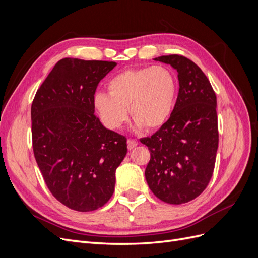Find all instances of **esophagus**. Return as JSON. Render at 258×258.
<instances>
[{
	"instance_id": "1",
	"label": "esophagus",
	"mask_w": 258,
	"mask_h": 258,
	"mask_svg": "<svg viewBox=\"0 0 258 258\" xmlns=\"http://www.w3.org/2000/svg\"><path fill=\"white\" fill-rule=\"evenodd\" d=\"M137 145H138V142L136 141V140H131V139L128 140V142H127L128 150H134V148H135Z\"/></svg>"
}]
</instances>
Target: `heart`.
Returning <instances> with one entry per match:
<instances>
[{"mask_svg": "<svg viewBox=\"0 0 258 258\" xmlns=\"http://www.w3.org/2000/svg\"><path fill=\"white\" fill-rule=\"evenodd\" d=\"M177 80L165 66L123 70L107 83V93L93 97V107L108 129L128 120V108L138 127L156 130L170 118L176 102Z\"/></svg>", "mask_w": 258, "mask_h": 258, "instance_id": "obj_1", "label": "heart"}]
</instances>
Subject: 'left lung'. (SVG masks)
<instances>
[{"label":"left lung","mask_w":258,"mask_h":258,"mask_svg":"<svg viewBox=\"0 0 258 258\" xmlns=\"http://www.w3.org/2000/svg\"><path fill=\"white\" fill-rule=\"evenodd\" d=\"M177 71L179 89L168 121L140 140L151 153L145 178L156 197L182 205L202 194L212 177L218 147L216 95L201 69L181 54L155 58Z\"/></svg>","instance_id":"1"}]
</instances>
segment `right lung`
<instances>
[{
    "label": "right lung",
    "mask_w": 258,
    "mask_h": 258,
    "mask_svg": "<svg viewBox=\"0 0 258 258\" xmlns=\"http://www.w3.org/2000/svg\"><path fill=\"white\" fill-rule=\"evenodd\" d=\"M114 61L64 58L37 89L31 106L32 146L52 196L89 212L103 207L115 188V171L127 154V139L95 115L97 86Z\"/></svg>",
    "instance_id": "obj_1"
}]
</instances>
